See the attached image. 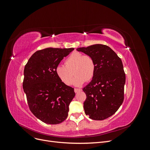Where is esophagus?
<instances>
[{"label": "esophagus", "mask_w": 150, "mask_h": 150, "mask_svg": "<svg viewBox=\"0 0 150 150\" xmlns=\"http://www.w3.org/2000/svg\"><path fill=\"white\" fill-rule=\"evenodd\" d=\"M81 89H79V88H74V92L76 93H78L79 91H81Z\"/></svg>", "instance_id": "1"}]
</instances>
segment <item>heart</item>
<instances>
[{
  "label": "heart",
  "instance_id": "obj_1",
  "mask_svg": "<svg viewBox=\"0 0 150 150\" xmlns=\"http://www.w3.org/2000/svg\"><path fill=\"white\" fill-rule=\"evenodd\" d=\"M96 71V64L93 57L74 52L65 60V66L59 64L55 69L57 78L66 85H70L72 76L76 75L72 84L76 86L83 84L85 81L91 80Z\"/></svg>",
  "mask_w": 150,
  "mask_h": 150
}]
</instances>
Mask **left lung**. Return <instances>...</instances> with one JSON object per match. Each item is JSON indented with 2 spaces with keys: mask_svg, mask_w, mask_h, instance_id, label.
Returning <instances> with one entry per match:
<instances>
[{
  "mask_svg": "<svg viewBox=\"0 0 150 150\" xmlns=\"http://www.w3.org/2000/svg\"><path fill=\"white\" fill-rule=\"evenodd\" d=\"M91 56L96 64L92 81L83 89L85 114L94 120L111 116L124 100L126 76L121 59L108 46L94 44L76 49Z\"/></svg>",
  "mask_w": 150,
  "mask_h": 150,
  "instance_id": "obj_1",
  "label": "left lung"
}]
</instances>
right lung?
<instances>
[{"mask_svg": "<svg viewBox=\"0 0 150 150\" xmlns=\"http://www.w3.org/2000/svg\"><path fill=\"white\" fill-rule=\"evenodd\" d=\"M74 49L39 50L25 66L23 89L28 106L33 115L46 124L61 123L68 116L69 104L75 96L74 88L57 78L55 69Z\"/></svg>", "mask_w": 150, "mask_h": 150, "instance_id": "right-lung-1", "label": "right lung"}]
</instances>
